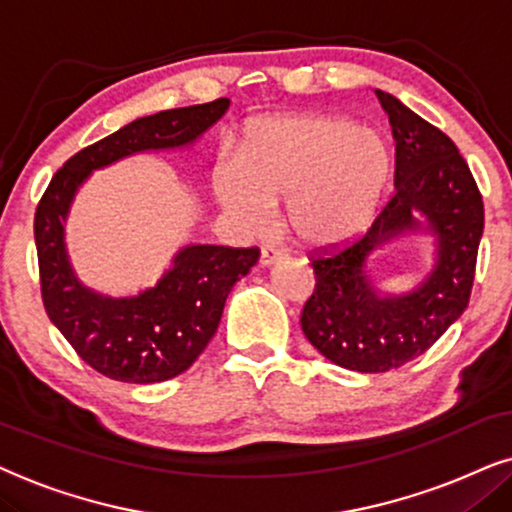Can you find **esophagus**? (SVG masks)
<instances>
[{"label": "esophagus", "instance_id": "esophagus-1", "mask_svg": "<svg viewBox=\"0 0 512 512\" xmlns=\"http://www.w3.org/2000/svg\"><path fill=\"white\" fill-rule=\"evenodd\" d=\"M283 257H285V252L281 248H276V245H262V250H260L262 267H271V264L281 262Z\"/></svg>", "mask_w": 512, "mask_h": 512}]
</instances>
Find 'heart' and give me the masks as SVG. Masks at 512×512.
<instances>
[{
	"instance_id": "heart-1",
	"label": "heart",
	"mask_w": 512,
	"mask_h": 512,
	"mask_svg": "<svg viewBox=\"0 0 512 512\" xmlns=\"http://www.w3.org/2000/svg\"><path fill=\"white\" fill-rule=\"evenodd\" d=\"M391 154L377 131L330 114L257 121L238 156H224L213 187L250 231L267 229L276 203L306 248H332L367 229L384 194Z\"/></svg>"
}]
</instances>
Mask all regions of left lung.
Returning a JSON list of instances; mask_svg holds the SVG:
<instances>
[{
  "label": "left lung",
  "mask_w": 512,
  "mask_h": 512,
  "mask_svg": "<svg viewBox=\"0 0 512 512\" xmlns=\"http://www.w3.org/2000/svg\"><path fill=\"white\" fill-rule=\"evenodd\" d=\"M395 140V192L363 238L313 260L316 288L302 330L327 360L388 372L431 349L468 306L485 206L468 163L440 128L374 91ZM434 236V267L407 293L374 286L369 257L407 233Z\"/></svg>",
  "instance_id": "left-lung-1"
}]
</instances>
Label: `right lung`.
Listing matches in <instances>:
<instances>
[{
  "label": "right lung",
  "instance_id": "right-lung-1",
  "mask_svg": "<svg viewBox=\"0 0 512 512\" xmlns=\"http://www.w3.org/2000/svg\"><path fill=\"white\" fill-rule=\"evenodd\" d=\"M229 109L220 98L135 119L74 154L53 175L34 213L42 299L51 323L81 360L109 379L159 384L199 358L220 325L236 281L260 260L257 248L189 243L152 288L112 297L79 281L65 245V222L79 187L93 170L142 152L192 147Z\"/></svg>",
  "mask_w": 512,
  "mask_h": 512
}]
</instances>
